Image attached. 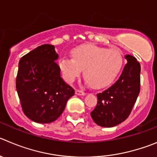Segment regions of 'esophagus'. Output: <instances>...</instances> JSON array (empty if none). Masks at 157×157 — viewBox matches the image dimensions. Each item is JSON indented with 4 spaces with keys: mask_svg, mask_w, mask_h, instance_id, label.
<instances>
[{
    "mask_svg": "<svg viewBox=\"0 0 157 157\" xmlns=\"http://www.w3.org/2000/svg\"><path fill=\"white\" fill-rule=\"evenodd\" d=\"M76 94L77 95H85L86 93L83 90H78V89H77L75 91Z\"/></svg>",
    "mask_w": 157,
    "mask_h": 157,
    "instance_id": "esophagus-1",
    "label": "esophagus"
}]
</instances>
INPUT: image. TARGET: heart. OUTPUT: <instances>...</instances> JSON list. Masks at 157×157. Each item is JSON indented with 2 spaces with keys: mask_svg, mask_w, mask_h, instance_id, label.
Here are the masks:
<instances>
[{
  "mask_svg": "<svg viewBox=\"0 0 157 157\" xmlns=\"http://www.w3.org/2000/svg\"><path fill=\"white\" fill-rule=\"evenodd\" d=\"M73 58L63 56L59 68L67 82L72 83L81 74L95 88H101L112 83L119 74L123 64L120 51L88 45L75 48Z\"/></svg>",
  "mask_w": 157,
  "mask_h": 157,
  "instance_id": "1",
  "label": "heart"
}]
</instances>
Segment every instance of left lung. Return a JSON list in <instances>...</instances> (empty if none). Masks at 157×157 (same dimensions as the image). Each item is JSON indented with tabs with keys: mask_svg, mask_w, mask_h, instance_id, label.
<instances>
[{
	"mask_svg": "<svg viewBox=\"0 0 157 157\" xmlns=\"http://www.w3.org/2000/svg\"><path fill=\"white\" fill-rule=\"evenodd\" d=\"M125 58L127 63L118 80L109 88L97 94L98 104L90 116L100 126L113 127L125 121L140 94V63L131 55H126Z\"/></svg>",
	"mask_w": 157,
	"mask_h": 157,
	"instance_id": "1",
	"label": "left lung"
}]
</instances>
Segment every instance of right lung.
Instances as JSON below:
<instances>
[{
	"mask_svg": "<svg viewBox=\"0 0 157 157\" xmlns=\"http://www.w3.org/2000/svg\"><path fill=\"white\" fill-rule=\"evenodd\" d=\"M55 46L45 44L21 57L16 89L25 115L38 123L56 120L74 94L73 87L60 77Z\"/></svg>",
	"mask_w": 157,
	"mask_h": 157,
	"instance_id": "1",
	"label": "right lung"
}]
</instances>
